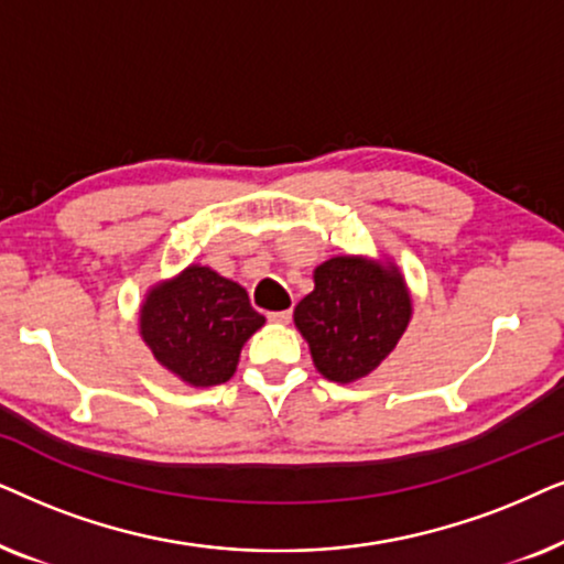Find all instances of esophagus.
<instances>
[{"label": "esophagus", "mask_w": 564, "mask_h": 564, "mask_svg": "<svg viewBox=\"0 0 564 564\" xmlns=\"http://www.w3.org/2000/svg\"><path fill=\"white\" fill-rule=\"evenodd\" d=\"M291 317H294V312H291V310L270 312V314H268V319H270V322H278V325H289Z\"/></svg>", "instance_id": "esophagus-1"}]
</instances>
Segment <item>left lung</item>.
I'll use <instances>...</instances> for the list:
<instances>
[{
	"label": "left lung",
	"instance_id": "1",
	"mask_svg": "<svg viewBox=\"0 0 564 564\" xmlns=\"http://www.w3.org/2000/svg\"><path fill=\"white\" fill-rule=\"evenodd\" d=\"M410 317V294L397 268L348 254L314 270V291L294 312L314 366L343 384L377 369L400 343Z\"/></svg>",
	"mask_w": 564,
	"mask_h": 564
}]
</instances>
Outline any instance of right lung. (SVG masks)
I'll return each mask as SVG.
<instances>
[{
    "label": "right lung",
    "mask_w": 564,
    "mask_h": 564,
    "mask_svg": "<svg viewBox=\"0 0 564 564\" xmlns=\"http://www.w3.org/2000/svg\"><path fill=\"white\" fill-rule=\"evenodd\" d=\"M262 322L239 283L200 265L149 291L139 314L141 337L154 358L193 387L229 381L239 350Z\"/></svg>",
    "instance_id": "1"
}]
</instances>
